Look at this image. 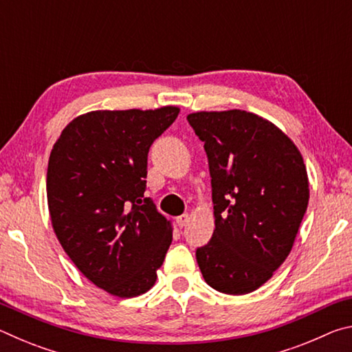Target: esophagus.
I'll return each mask as SVG.
<instances>
[{"label":"esophagus","instance_id":"34e87169","mask_svg":"<svg viewBox=\"0 0 352 352\" xmlns=\"http://www.w3.org/2000/svg\"><path fill=\"white\" fill-rule=\"evenodd\" d=\"M175 220H177V225H178V226H180V228H183V226L188 223V220H189V216H188V214H182V216H178V217L175 219Z\"/></svg>","mask_w":352,"mask_h":352}]
</instances>
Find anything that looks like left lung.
I'll return each mask as SVG.
<instances>
[{"mask_svg":"<svg viewBox=\"0 0 352 352\" xmlns=\"http://www.w3.org/2000/svg\"><path fill=\"white\" fill-rule=\"evenodd\" d=\"M188 122L205 144L216 223L197 264L217 292L250 294L294 247L309 204L306 164L294 141L254 113L197 111Z\"/></svg>","mask_w":352,"mask_h":352,"instance_id":"left-lung-1","label":"left lung"}]
</instances>
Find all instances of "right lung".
Wrapping results in <instances>:
<instances>
[{
    "instance_id": "1",
    "label": "right lung",
    "mask_w": 352,
    "mask_h": 352,
    "mask_svg": "<svg viewBox=\"0 0 352 352\" xmlns=\"http://www.w3.org/2000/svg\"><path fill=\"white\" fill-rule=\"evenodd\" d=\"M180 109L98 110L58 136L46 174L52 228L65 253L109 294L133 298L157 281L172 223L144 197L147 153Z\"/></svg>"
}]
</instances>
